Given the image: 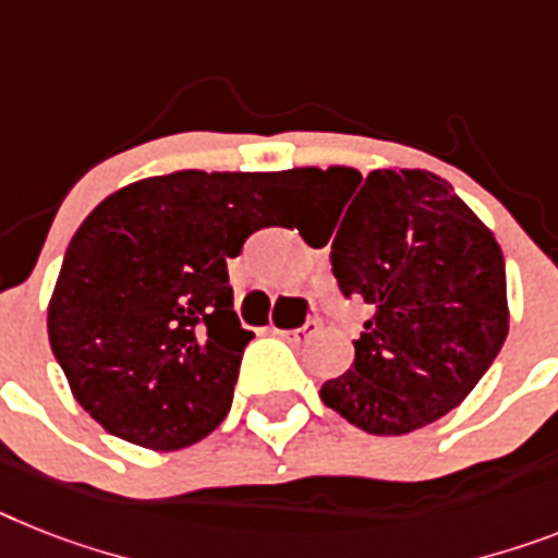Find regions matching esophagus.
<instances>
[{
    "instance_id": "34e87169",
    "label": "esophagus",
    "mask_w": 558,
    "mask_h": 558,
    "mask_svg": "<svg viewBox=\"0 0 558 558\" xmlns=\"http://www.w3.org/2000/svg\"><path fill=\"white\" fill-rule=\"evenodd\" d=\"M319 330V319H307L302 328H293V330H279L274 328V333H279L282 339H288V342H302V339H307V336H313Z\"/></svg>"
}]
</instances>
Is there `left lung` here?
Here are the masks:
<instances>
[{
  "label": "left lung",
  "instance_id": "obj_1",
  "mask_svg": "<svg viewBox=\"0 0 558 558\" xmlns=\"http://www.w3.org/2000/svg\"><path fill=\"white\" fill-rule=\"evenodd\" d=\"M290 182L305 196L342 199L333 276L373 311L353 367L322 385V402L376 436L411 434L453 411L508 336L494 230L430 170L381 168L362 179L330 165L293 168Z\"/></svg>",
  "mask_w": 558,
  "mask_h": 558
}]
</instances>
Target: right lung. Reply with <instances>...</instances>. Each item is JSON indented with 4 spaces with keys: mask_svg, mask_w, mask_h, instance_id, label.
Masks as SVG:
<instances>
[{
    "mask_svg": "<svg viewBox=\"0 0 558 558\" xmlns=\"http://www.w3.org/2000/svg\"><path fill=\"white\" fill-rule=\"evenodd\" d=\"M293 196L290 170H177L87 214L48 302V336L73 399L108 434L165 453L228 416L253 339L228 259Z\"/></svg>",
    "mask_w": 558,
    "mask_h": 558,
    "instance_id": "obj_1",
    "label": "right lung"
}]
</instances>
